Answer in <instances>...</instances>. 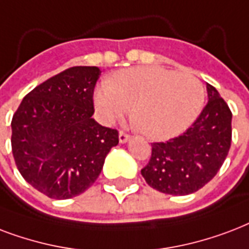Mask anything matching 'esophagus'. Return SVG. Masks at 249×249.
Here are the masks:
<instances>
[{
	"label": "esophagus",
	"mask_w": 249,
	"mask_h": 249,
	"mask_svg": "<svg viewBox=\"0 0 249 249\" xmlns=\"http://www.w3.org/2000/svg\"><path fill=\"white\" fill-rule=\"evenodd\" d=\"M128 139H130V135L126 134L124 131H119V142H126Z\"/></svg>",
	"instance_id": "1"
}]
</instances>
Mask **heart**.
I'll use <instances>...</instances> for the list:
<instances>
[{
  "mask_svg": "<svg viewBox=\"0 0 249 249\" xmlns=\"http://www.w3.org/2000/svg\"><path fill=\"white\" fill-rule=\"evenodd\" d=\"M205 90L196 76L161 66H139L114 74L94 92V103L107 122L128 114L146 138L178 136L201 113Z\"/></svg>",
  "mask_w": 249,
  "mask_h": 249,
  "instance_id": "heart-1",
  "label": "heart"
}]
</instances>
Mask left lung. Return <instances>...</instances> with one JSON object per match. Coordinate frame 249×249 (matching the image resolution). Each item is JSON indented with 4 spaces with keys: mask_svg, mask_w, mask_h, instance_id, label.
Listing matches in <instances>:
<instances>
[{
    "mask_svg": "<svg viewBox=\"0 0 249 249\" xmlns=\"http://www.w3.org/2000/svg\"><path fill=\"white\" fill-rule=\"evenodd\" d=\"M209 101L192 126L165 142H152L145 182L167 195H190L203 188L226 160L231 145V113L218 90L207 84Z\"/></svg>",
    "mask_w": 249,
    "mask_h": 249,
    "instance_id": "1",
    "label": "left lung"
}]
</instances>
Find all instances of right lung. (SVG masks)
Returning <instances> with one entry per match:
<instances>
[{
    "label": "right lung",
    "instance_id": "right-lung-1",
    "mask_svg": "<svg viewBox=\"0 0 249 249\" xmlns=\"http://www.w3.org/2000/svg\"><path fill=\"white\" fill-rule=\"evenodd\" d=\"M100 74L96 66L70 67L26 94L13 115L15 165L48 197L65 200L88 190L118 144V131L92 118Z\"/></svg>",
    "mask_w": 249,
    "mask_h": 249
}]
</instances>
